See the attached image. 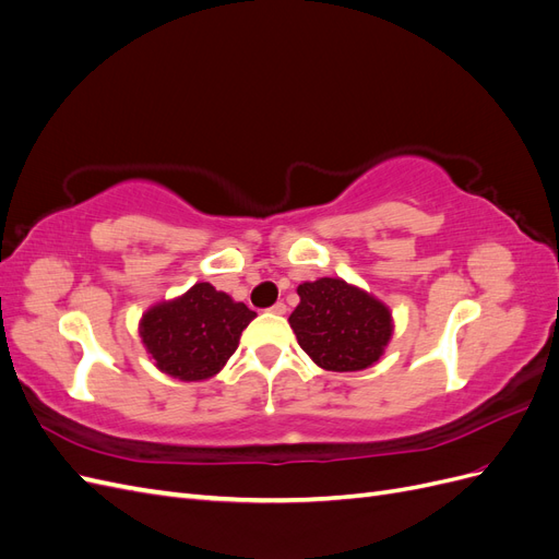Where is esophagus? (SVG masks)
Instances as JSON below:
<instances>
[{"label":"esophagus","mask_w":559,"mask_h":559,"mask_svg":"<svg viewBox=\"0 0 559 559\" xmlns=\"http://www.w3.org/2000/svg\"><path fill=\"white\" fill-rule=\"evenodd\" d=\"M270 312H273V314H284V312H286V306L280 300V302H275L273 308H270Z\"/></svg>","instance_id":"obj_1"}]
</instances>
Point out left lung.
I'll use <instances>...</instances> for the list:
<instances>
[{"mask_svg": "<svg viewBox=\"0 0 559 559\" xmlns=\"http://www.w3.org/2000/svg\"><path fill=\"white\" fill-rule=\"evenodd\" d=\"M298 296L289 324L319 368L352 373L378 364L394 331L382 300L341 277L302 282Z\"/></svg>", "mask_w": 559, "mask_h": 559, "instance_id": "8db88e82", "label": "left lung"}]
</instances>
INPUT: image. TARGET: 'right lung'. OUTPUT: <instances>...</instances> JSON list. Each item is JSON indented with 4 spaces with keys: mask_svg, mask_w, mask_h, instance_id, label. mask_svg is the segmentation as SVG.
I'll return each instance as SVG.
<instances>
[{
    "mask_svg": "<svg viewBox=\"0 0 559 559\" xmlns=\"http://www.w3.org/2000/svg\"><path fill=\"white\" fill-rule=\"evenodd\" d=\"M257 312L210 282H198L175 300L148 308L140 335L165 376L198 382L216 376L238 349L240 335Z\"/></svg>",
    "mask_w": 559,
    "mask_h": 559,
    "instance_id": "obj_1",
    "label": "right lung"
}]
</instances>
